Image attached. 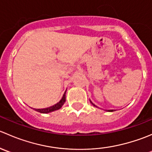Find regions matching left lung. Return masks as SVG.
<instances>
[{"label": "left lung", "mask_w": 152, "mask_h": 152, "mask_svg": "<svg viewBox=\"0 0 152 152\" xmlns=\"http://www.w3.org/2000/svg\"><path fill=\"white\" fill-rule=\"evenodd\" d=\"M91 103H92V102H91ZM92 104H93V105H94V106H95V107H96V105H95V104H93V103H92ZM108 111H110V112H113V110H108Z\"/></svg>", "instance_id": "8db88e82"}]
</instances>
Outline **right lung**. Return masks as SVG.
Instances as JSON below:
<instances>
[{
  "instance_id": "obj_1",
  "label": "right lung",
  "mask_w": 152,
  "mask_h": 152,
  "mask_svg": "<svg viewBox=\"0 0 152 152\" xmlns=\"http://www.w3.org/2000/svg\"><path fill=\"white\" fill-rule=\"evenodd\" d=\"M65 93H66V91H65V93H64L63 96H62V99L59 101V102H58V103L56 104L55 105L52 106V107H48V108H45V109H34V110H36V111L39 112V113H50V112L54 111V110H59V109H60L61 107H62V105H63L64 103L65 102Z\"/></svg>"
}]
</instances>
